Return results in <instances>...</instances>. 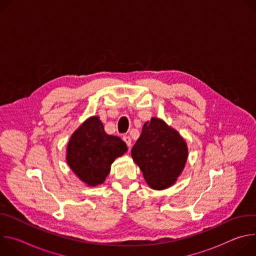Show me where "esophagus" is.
Listing matches in <instances>:
<instances>
[{"mask_svg": "<svg viewBox=\"0 0 256 256\" xmlns=\"http://www.w3.org/2000/svg\"><path fill=\"white\" fill-rule=\"evenodd\" d=\"M122 140H124V142L126 144V146H128V147L130 148V146H132V140H130V138L128 136H124L122 138Z\"/></svg>", "mask_w": 256, "mask_h": 256, "instance_id": "34e87169", "label": "esophagus"}]
</instances>
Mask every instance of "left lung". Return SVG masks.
Returning <instances> with one entry per match:
<instances>
[{"mask_svg":"<svg viewBox=\"0 0 256 256\" xmlns=\"http://www.w3.org/2000/svg\"><path fill=\"white\" fill-rule=\"evenodd\" d=\"M188 153L186 140L155 118L144 124L132 149L134 161L153 190H165L174 184L184 168Z\"/></svg>","mask_w":256,"mask_h":256,"instance_id":"1","label":"left lung"}]
</instances>
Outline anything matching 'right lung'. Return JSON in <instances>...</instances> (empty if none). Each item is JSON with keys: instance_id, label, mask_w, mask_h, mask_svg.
<instances>
[{"instance_id": "right-lung-1", "label": "right lung", "mask_w": 256, "mask_h": 256, "mask_svg": "<svg viewBox=\"0 0 256 256\" xmlns=\"http://www.w3.org/2000/svg\"><path fill=\"white\" fill-rule=\"evenodd\" d=\"M126 142L107 134L98 116L87 120L72 134L66 148V162L89 186L104 182L116 158L126 152Z\"/></svg>"}]
</instances>
